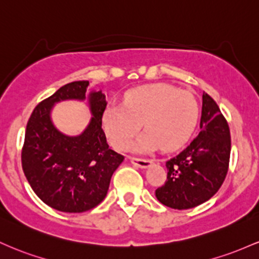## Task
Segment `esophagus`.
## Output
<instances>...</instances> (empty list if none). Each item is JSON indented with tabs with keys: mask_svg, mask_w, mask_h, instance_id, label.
<instances>
[{
	"mask_svg": "<svg viewBox=\"0 0 259 259\" xmlns=\"http://www.w3.org/2000/svg\"><path fill=\"white\" fill-rule=\"evenodd\" d=\"M130 159L133 165H136V166L141 168H147L153 164V160H150V159H139V158H130Z\"/></svg>",
	"mask_w": 259,
	"mask_h": 259,
	"instance_id": "1",
	"label": "esophagus"
}]
</instances>
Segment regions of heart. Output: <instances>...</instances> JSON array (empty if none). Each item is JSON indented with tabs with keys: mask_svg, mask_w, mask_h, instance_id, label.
Here are the masks:
<instances>
[{
	"mask_svg": "<svg viewBox=\"0 0 259 259\" xmlns=\"http://www.w3.org/2000/svg\"><path fill=\"white\" fill-rule=\"evenodd\" d=\"M198 116V101L193 94L167 84H154L130 92L124 106H107L103 127L115 149H126L143 122L145 131L131 144L133 152L150 153L160 145L165 150H175L190 139Z\"/></svg>",
	"mask_w": 259,
	"mask_h": 259,
	"instance_id": "1",
	"label": "heart"
}]
</instances>
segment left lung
<instances>
[{"label":"left lung","mask_w":259,"mask_h":259,"mask_svg":"<svg viewBox=\"0 0 259 259\" xmlns=\"http://www.w3.org/2000/svg\"><path fill=\"white\" fill-rule=\"evenodd\" d=\"M200 132L181 153L166 161L167 180L156 198L172 209H190L207 202L222 187L229 168L231 139L219 106L203 93Z\"/></svg>","instance_id":"8db88e82"}]
</instances>
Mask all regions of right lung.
<instances>
[{
	"label": "right lung",
	"mask_w": 259,
	"mask_h": 259,
	"mask_svg": "<svg viewBox=\"0 0 259 259\" xmlns=\"http://www.w3.org/2000/svg\"><path fill=\"white\" fill-rule=\"evenodd\" d=\"M88 85V80H78L61 87L34 109L25 130L24 175L45 204L65 213H83L100 204L124 159L110 149L101 128L106 95L101 91L87 94ZM67 100H89L92 118L77 136L61 133L51 118L53 106Z\"/></svg>",
	"instance_id": "obj_1"
}]
</instances>
